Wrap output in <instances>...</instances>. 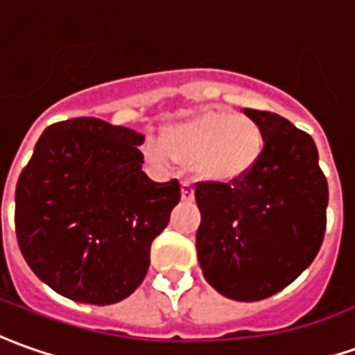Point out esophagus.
Wrapping results in <instances>:
<instances>
[{
	"label": "esophagus",
	"instance_id": "obj_1",
	"mask_svg": "<svg viewBox=\"0 0 355 355\" xmlns=\"http://www.w3.org/2000/svg\"><path fill=\"white\" fill-rule=\"evenodd\" d=\"M180 196H182V200H192L194 198V187H192V182L182 180V184H180Z\"/></svg>",
	"mask_w": 355,
	"mask_h": 355
}]
</instances>
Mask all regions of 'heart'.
Wrapping results in <instances>:
<instances>
[{
  "mask_svg": "<svg viewBox=\"0 0 355 355\" xmlns=\"http://www.w3.org/2000/svg\"><path fill=\"white\" fill-rule=\"evenodd\" d=\"M264 147L266 136L254 118L206 110L168 126L161 134V149L151 147L149 157L194 167L198 177L209 182H233L259 163Z\"/></svg>",
  "mask_w": 355,
  "mask_h": 355,
  "instance_id": "heart-1",
  "label": "heart"
}]
</instances>
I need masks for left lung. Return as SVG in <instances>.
Returning <instances> with one entry per match:
<instances>
[{
	"label": "left lung",
	"instance_id": "left-lung-1",
	"mask_svg": "<svg viewBox=\"0 0 355 355\" xmlns=\"http://www.w3.org/2000/svg\"><path fill=\"white\" fill-rule=\"evenodd\" d=\"M266 147L239 180L196 182V233L204 278L221 295L260 301L289 286L319 252L329 184L313 137L274 112L245 108Z\"/></svg>",
	"mask_w": 355,
	"mask_h": 355
}]
</instances>
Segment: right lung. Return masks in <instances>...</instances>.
Returning <instances> with one entry per match:
<instances>
[{
    "instance_id": "1",
    "label": "right lung",
    "mask_w": 355,
    "mask_h": 355,
    "mask_svg": "<svg viewBox=\"0 0 355 355\" xmlns=\"http://www.w3.org/2000/svg\"><path fill=\"white\" fill-rule=\"evenodd\" d=\"M144 139L98 118L56 122L38 137L17 180L15 233L26 264L60 295L110 305L146 278L180 184L141 171Z\"/></svg>"
}]
</instances>
